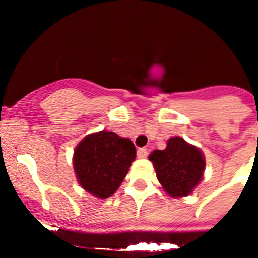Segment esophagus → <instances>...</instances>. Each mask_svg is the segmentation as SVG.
<instances>
[{
	"label": "esophagus",
	"instance_id": "34e87169",
	"mask_svg": "<svg viewBox=\"0 0 258 258\" xmlns=\"http://www.w3.org/2000/svg\"><path fill=\"white\" fill-rule=\"evenodd\" d=\"M147 155H149V150L145 149V147H142V149L137 151V156L140 157V159H145V157H147Z\"/></svg>",
	"mask_w": 258,
	"mask_h": 258
}]
</instances>
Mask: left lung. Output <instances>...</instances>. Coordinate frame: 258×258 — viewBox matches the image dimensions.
<instances>
[{"mask_svg":"<svg viewBox=\"0 0 258 258\" xmlns=\"http://www.w3.org/2000/svg\"><path fill=\"white\" fill-rule=\"evenodd\" d=\"M157 179L172 198L187 197L203 179L206 159L198 147L181 137H173L165 150H155L149 156Z\"/></svg>","mask_w":258,"mask_h":258,"instance_id":"left-lung-1","label":"left lung"}]
</instances>
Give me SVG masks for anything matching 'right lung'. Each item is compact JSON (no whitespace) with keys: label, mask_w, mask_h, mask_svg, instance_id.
<instances>
[{"label":"right lung","mask_w":258,"mask_h":258,"mask_svg":"<svg viewBox=\"0 0 258 258\" xmlns=\"http://www.w3.org/2000/svg\"><path fill=\"white\" fill-rule=\"evenodd\" d=\"M136 159V147L129 138L113 132L89 134L76 146L74 169L80 186L101 199L116 192Z\"/></svg>","instance_id":"1"}]
</instances>
